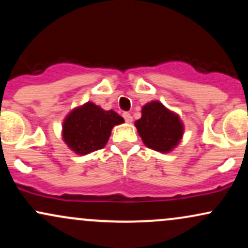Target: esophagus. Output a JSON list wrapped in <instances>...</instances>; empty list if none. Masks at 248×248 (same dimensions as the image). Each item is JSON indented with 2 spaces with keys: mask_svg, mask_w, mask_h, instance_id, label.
I'll list each match as a JSON object with an SVG mask.
<instances>
[{
  "mask_svg": "<svg viewBox=\"0 0 248 248\" xmlns=\"http://www.w3.org/2000/svg\"><path fill=\"white\" fill-rule=\"evenodd\" d=\"M122 116H124V121L126 122H128V124H130V122L133 121V116L129 114V113H127V112H124V114H122Z\"/></svg>",
  "mask_w": 248,
  "mask_h": 248,
  "instance_id": "esophagus-1",
  "label": "esophagus"
}]
</instances>
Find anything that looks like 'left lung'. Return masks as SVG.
<instances>
[{"label": "left lung", "mask_w": 248, "mask_h": 248, "mask_svg": "<svg viewBox=\"0 0 248 248\" xmlns=\"http://www.w3.org/2000/svg\"><path fill=\"white\" fill-rule=\"evenodd\" d=\"M139 135L148 148L160 153H169L183 136V124L175 113L160 101H152L142 107V116L135 121Z\"/></svg>", "instance_id": "8db88e82"}]
</instances>
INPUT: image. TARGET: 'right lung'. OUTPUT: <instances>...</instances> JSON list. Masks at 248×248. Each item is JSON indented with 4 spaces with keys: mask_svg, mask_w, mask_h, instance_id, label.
Masks as SVG:
<instances>
[{
    "mask_svg": "<svg viewBox=\"0 0 248 248\" xmlns=\"http://www.w3.org/2000/svg\"><path fill=\"white\" fill-rule=\"evenodd\" d=\"M124 122L114 110H104L93 102L77 107L64 120L62 139L71 150L86 155L106 146L112 128Z\"/></svg>",
    "mask_w": 248,
    "mask_h": 248,
    "instance_id": "add662e5",
    "label": "right lung"
}]
</instances>
